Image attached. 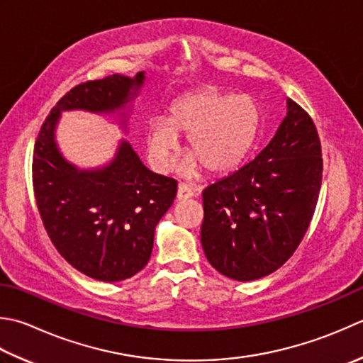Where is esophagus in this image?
Masks as SVG:
<instances>
[{"mask_svg":"<svg viewBox=\"0 0 363 363\" xmlns=\"http://www.w3.org/2000/svg\"><path fill=\"white\" fill-rule=\"evenodd\" d=\"M195 195V190L186 186V184H179V187H177V200H189Z\"/></svg>","mask_w":363,"mask_h":363,"instance_id":"34e87169","label":"esophagus"}]
</instances>
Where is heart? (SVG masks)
<instances>
[{
	"instance_id": "obj_1",
	"label": "heart",
	"mask_w": 363,
	"mask_h": 363,
	"mask_svg": "<svg viewBox=\"0 0 363 363\" xmlns=\"http://www.w3.org/2000/svg\"><path fill=\"white\" fill-rule=\"evenodd\" d=\"M261 130L262 110L257 99L203 88L177 99L167 119H149L146 151L152 165L163 172L179 147L177 135H187L191 157L184 172L194 174L203 165L209 173L225 174L242 165Z\"/></svg>"
}]
</instances>
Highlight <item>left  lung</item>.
Returning a JSON list of instances; mask_svg holds the SVG:
<instances>
[{
	"label": "left lung",
	"instance_id": "1",
	"mask_svg": "<svg viewBox=\"0 0 363 363\" xmlns=\"http://www.w3.org/2000/svg\"><path fill=\"white\" fill-rule=\"evenodd\" d=\"M313 119L288 99L275 137L236 173L203 190L201 244L217 271L238 281L272 274L293 257L313 218L323 181Z\"/></svg>",
	"mask_w": 363,
	"mask_h": 363
}]
</instances>
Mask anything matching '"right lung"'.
<instances>
[{
    "label": "right lung",
    "mask_w": 363,
    "mask_h": 363,
    "mask_svg": "<svg viewBox=\"0 0 363 363\" xmlns=\"http://www.w3.org/2000/svg\"><path fill=\"white\" fill-rule=\"evenodd\" d=\"M143 80V72L115 74L77 84L56 102L34 145L33 187L48 238L70 266L101 281L125 280L147 264L155 226L173 204L177 182L149 172L127 141L110 165L78 172L56 147L55 125L62 110L121 108Z\"/></svg>",
    "instance_id": "right-lung-1"
}]
</instances>
